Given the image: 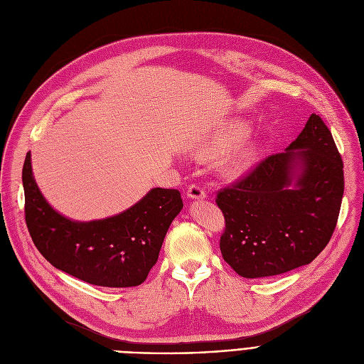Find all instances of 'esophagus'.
<instances>
[{
    "mask_svg": "<svg viewBox=\"0 0 364 364\" xmlns=\"http://www.w3.org/2000/svg\"><path fill=\"white\" fill-rule=\"evenodd\" d=\"M186 196H188V198H196V200H198V198H205V197H207V193H205V189H204L203 185H200V183H193V185L188 186Z\"/></svg>",
    "mask_w": 364,
    "mask_h": 364,
    "instance_id": "34e87169",
    "label": "esophagus"
}]
</instances>
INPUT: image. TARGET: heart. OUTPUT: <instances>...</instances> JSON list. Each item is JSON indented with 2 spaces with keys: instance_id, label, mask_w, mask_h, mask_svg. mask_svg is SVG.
<instances>
[{
  "instance_id": "1",
  "label": "heart",
  "mask_w": 364,
  "mask_h": 364,
  "mask_svg": "<svg viewBox=\"0 0 364 364\" xmlns=\"http://www.w3.org/2000/svg\"><path fill=\"white\" fill-rule=\"evenodd\" d=\"M247 130H249V127L245 123H234L216 141L215 149L222 151L225 148L231 146L232 144L238 142L241 137H245ZM256 155H257L256 145H253V144L238 145L235 149H232L228 154V157L223 160L225 173H227V175H230V176L240 175V173H243L245 170H247L253 164Z\"/></svg>"
}]
</instances>
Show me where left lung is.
I'll use <instances>...</instances> for the list:
<instances>
[{"label": "left lung", "instance_id": "1", "mask_svg": "<svg viewBox=\"0 0 364 364\" xmlns=\"http://www.w3.org/2000/svg\"><path fill=\"white\" fill-rule=\"evenodd\" d=\"M293 177L297 182L290 190ZM342 196L341 154L324 121L311 114L286 152L269 155L218 191L223 261L246 279L313 262L332 238Z\"/></svg>", "mask_w": 364, "mask_h": 364}]
</instances>
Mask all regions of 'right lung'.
<instances>
[{"label": "right lung", "instance_id": "right-lung-1", "mask_svg": "<svg viewBox=\"0 0 364 364\" xmlns=\"http://www.w3.org/2000/svg\"><path fill=\"white\" fill-rule=\"evenodd\" d=\"M22 181L26 227L38 252L55 268L102 287L142 284L157 262L171 220L183 207L178 189L154 188L117 216L75 222L44 200L32 176L29 152Z\"/></svg>", "mask_w": 364, "mask_h": 364}]
</instances>
